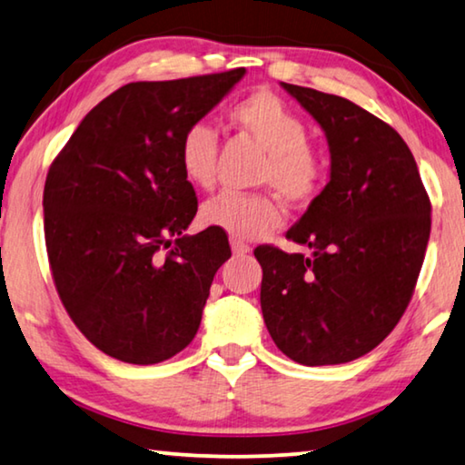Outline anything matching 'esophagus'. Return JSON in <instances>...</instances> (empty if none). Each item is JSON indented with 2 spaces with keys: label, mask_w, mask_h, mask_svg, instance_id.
<instances>
[{
  "label": "esophagus",
  "mask_w": 465,
  "mask_h": 465,
  "mask_svg": "<svg viewBox=\"0 0 465 465\" xmlns=\"http://www.w3.org/2000/svg\"><path fill=\"white\" fill-rule=\"evenodd\" d=\"M230 244H232V252L235 256H246V254L252 252V248H250L248 244H244V242H240V240H232Z\"/></svg>",
  "instance_id": "obj_1"
}]
</instances>
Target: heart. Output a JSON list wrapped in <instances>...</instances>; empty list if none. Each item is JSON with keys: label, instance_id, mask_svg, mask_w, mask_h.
Instances as JSON below:
<instances>
[{"label": "heart", "instance_id": "1", "mask_svg": "<svg viewBox=\"0 0 465 465\" xmlns=\"http://www.w3.org/2000/svg\"><path fill=\"white\" fill-rule=\"evenodd\" d=\"M230 122L248 132L264 151L261 183L277 190L292 204H306L321 193L327 175V161L308 143L302 117L269 91H256L230 109ZM217 134L206 124H193L178 144V163L194 188L215 186ZM203 221L233 240H256L277 230L283 211L267 194L225 193L203 206Z\"/></svg>", "mask_w": 465, "mask_h": 465}]
</instances>
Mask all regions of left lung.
I'll use <instances>...</instances> for the list:
<instances>
[{
	"mask_svg": "<svg viewBox=\"0 0 465 465\" xmlns=\"http://www.w3.org/2000/svg\"><path fill=\"white\" fill-rule=\"evenodd\" d=\"M322 128L329 183L287 240L311 256L254 250L272 341L304 366L364 356L400 322L424 262L430 201L414 154L379 117L337 94L282 83Z\"/></svg>",
	"mask_w": 465,
	"mask_h": 465,
	"instance_id": "obj_1",
	"label": "left lung"
}]
</instances>
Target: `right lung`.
<instances>
[{"mask_svg": "<svg viewBox=\"0 0 465 465\" xmlns=\"http://www.w3.org/2000/svg\"><path fill=\"white\" fill-rule=\"evenodd\" d=\"M244 74L117 88L49 167L43 213L51 275L74 325L107 356L163 362L201 327L213 277L232 248L217 227L183 235L198 201L178 144Z\"/></svg>", "mask_w": 465, "mask_h": 465, "instance_id": "1", "label": "right lung"}]
</instances>
